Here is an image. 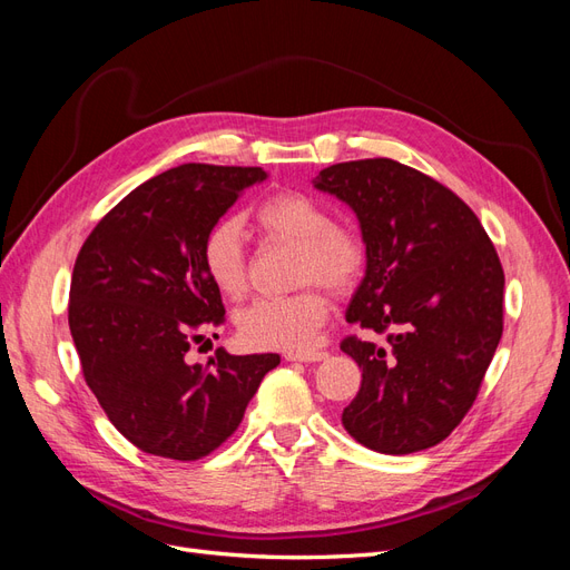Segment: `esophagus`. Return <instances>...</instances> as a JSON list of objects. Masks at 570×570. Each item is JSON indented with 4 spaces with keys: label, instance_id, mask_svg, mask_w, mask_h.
I'll list each match as a JSON object with an SVG mask.
<instances>
[{
    "label": "esophagus",
    "instance_id": "1",
    "mask_svg": "<svg viewBox=\"0 0 570 570\" xmlns=\"http://www.w3.org/2000/svg\"><path fill=\"white\" fill-rule=\"evenodd\" d=\"M287 361H302V364H314V361H323L327 358V352H306V354H295V352H287L285 354Z\"/></svg>",
    "mask_w": 570,
    "mask_h": 570
}]
</instances>
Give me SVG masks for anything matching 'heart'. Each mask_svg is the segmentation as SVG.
I'll return each mask as SVG.
<instances>
[{
	"instance_id": "b5f03b06",
	"label": "heart",
	"mask_w": 570,
	"mask_h": 570,
	"mask_svg": "<svg viewBox=\"0 0 570 570\" xmlns=\"http://www.w3.org/2000/svg\"><path fill=\"white\" fill-rule=\"evenodd\" d=\"M254 228L266 243L297 245L295 285L306 287L295 295L249 304L237 316V335L254 350H312L331 316V299L323 287L344 297L361 283L368 266L366 237L354 223L333 218L321 199L295 189L258 204ZM202 264L220 295L243 299L249 292V254L235 220H220L204 235Z\"/></svg>"
}]
</instances>
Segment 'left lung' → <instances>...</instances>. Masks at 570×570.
Returning a JSON list of instances; mask_svg holds the SVG:
<instances>
[{
  "instance_id": "8db88e82",
  "label": "left lung",
  "mask_w": 570,
  "mask_h": 570,
  "mask_svg": "<svg viewBox=\"0 0 570 570\" xmlns=\"http://www.w3.org/2000/svg\"><path fill=\"white\" fill-rule=\"evenodd\" d=\"M314 185L347 202L368 266L347 321L387 344L347 335L361 368L342 413L373 452L435 446L471 411L504 331V268L478 216L450 187L394 159L323 168Z\"/></svg>"
}]
</instances>
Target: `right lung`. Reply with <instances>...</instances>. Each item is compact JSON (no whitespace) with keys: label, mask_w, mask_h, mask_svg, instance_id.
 <instances>
[{"label":"right lung","mask_w":570,"mask_h":570,"mask_svg":"<svg viewBox=\"0 0 570 570\" xmlns=\"http://www.w3.org/2000/svg\"><path fill=\"white\" fill-rule=\"evenodd\" d=\"M264 178L258 166L170 168L120 199L78 252L68 327L82 377L137 450L174 461L209 456L281 364L278 354L223 350L206 366L185 361L226 323L202 264L204 235Z\"/></svg>","instance_id":"obj_1"}]
</instances>
